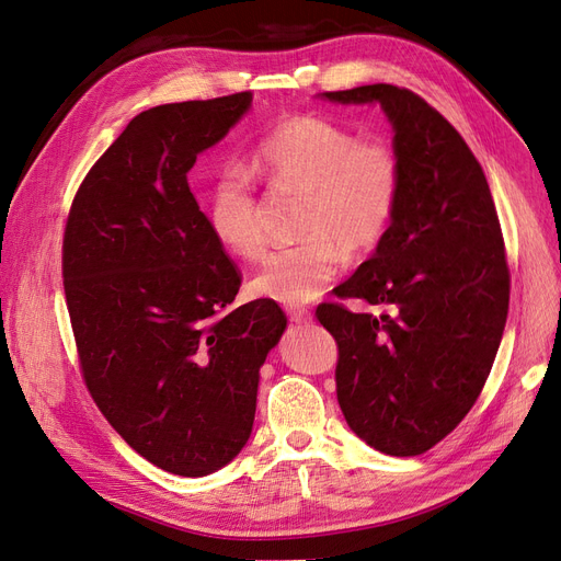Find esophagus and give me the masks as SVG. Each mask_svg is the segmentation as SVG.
Returning <instances> with one entry per match:
<instances>
[{
    "mask_svg": "<svg viewBox=\"0 0 561 561\" xmlns=\"http://www.w3.org/2000/svg\"><path fill=\"white\" fill-rule=\"evenodd\" d=\"M286 312H288V319L291 321H296V323H307L312 319V312L307 310V307H286Z\"/></svg>",
    "mask_w": 561,
    "mask_h": 561,
    "instance_id": "obj_1",
    "label": "esophagus"
}]
</instances>
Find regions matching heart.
Here are the masks:
<instances>
[{
	"label": "heart",
	"mask_w": 561,
	"mask_h": 561,
	"mask_svg": "<svg viewBox=\"0 0 561 561\" xmlns=\"http://www.w3.org/2000/svg\"><path fill=\"white\" fill-rule=\"evenodd\" d=\"M251 168L275 191H298L305 240L277 249L251 277V294L279 305H305L323 294L340 273L345 251L368 254L396 216L401 197V162L382 141H358L342 125L298 116L270 130L251 156ZM207 224L232 256L256 261L267 247L263 205L240 165L214 176Z\"/></svg>",
	"instance_id": "obj_1"
}]
</instances>
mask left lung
<instances>
[{
    "label": "left lung",
    "mask_w": 561,
    "mask_h": 561,
    "mask_svg": "<svg viewBox=\"0 0 561 561\" xmlns=\"http://www.w3.org/2000/svg\"><path fill=\"white\" fill-rule=\"evenodd\" d=\"M379 104L401 162V197L375 254L335 288L379 307H317L337 342V403L356 436L391 457L431 449L473 408L508 317L511 275L496 207L461 135L405 88L321 93Z\"/></svg>",
    "instance_id": "8db88e82"
}]
</instances>
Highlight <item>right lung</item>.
<instances>
[{
  "label": "right lung",
  "mask_w": 561,
  "mask_h": 561,
  "mask_svg": "<svg viewBox=\"0 0 561 561\" xmlns=\"http://www.w3.org/2000/svg\"><path fill=\"white\" fill-rule=\"evenodd\" d=\"M251 93L135 116L71 205L62 277L90 396L144 459L184 478L219 471L254 426L261 366L286 329L273 300L226 310L240 275L188 188L197 156Z\"/></svg>",
  "instance_id": "add662e5"
}]
</instances>
